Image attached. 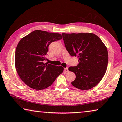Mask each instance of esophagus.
<instances>
[{
  "label": "esophagus",
  "instance_id": "obj_1",
  "mask_svg": "<svg viewBox=\"0 0 122 122\" xmlns=\"http://www.w3.org/2000/svg\"><path fill=\"white\" fill-rule=\"evenodd\" d=\"M64 70H65V71L66 72H68V71H69L68 68H64Z\"/></svg>",
  "mask_w": 122,
  "mask_h": 122
}]
</instances>
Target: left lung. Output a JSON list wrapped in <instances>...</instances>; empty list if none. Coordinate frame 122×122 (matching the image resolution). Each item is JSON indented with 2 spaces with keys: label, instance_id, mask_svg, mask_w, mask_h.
Masks as SVG:
<instances>
[{
  "label": "left lung",
  "instance_id": "left-lung-1",
  "mask_svg": "<svg viewBox=\"0 0 122 122\" xmlns=\"http://www.w3.org/2000/svg\"><path fill=\"white\" fill-rule=\"evenodd\" d=\"M62 35L69 53L78 58V65L68 69L76 75L72 85L81 90L94 87L102 79L107 70L108 54L106 46L92 33H62Z\"/></svg>",
  "mask_w": 122,
  "mask_h": 122
}]
</instances>
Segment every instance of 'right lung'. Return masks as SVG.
<instances>
[{
  "mask_svg": "<svg viewBox=\"0 0 122 122\" xmlns=\"http://www.w3.org/2000/svg\"><path fill=\"white\" fill-rule=\"evenodd\" d=\"M62 38L60 34L37 30L19 42L15 51V68L26 85L33 89H45L63 72L62 66L43 62L50 44Z\"/></svg>",
  "mask_w": 122,
  "mask_h": 122,
  "instance_id": "add662e5",
  "label": "right lung"
}]
</instances>
